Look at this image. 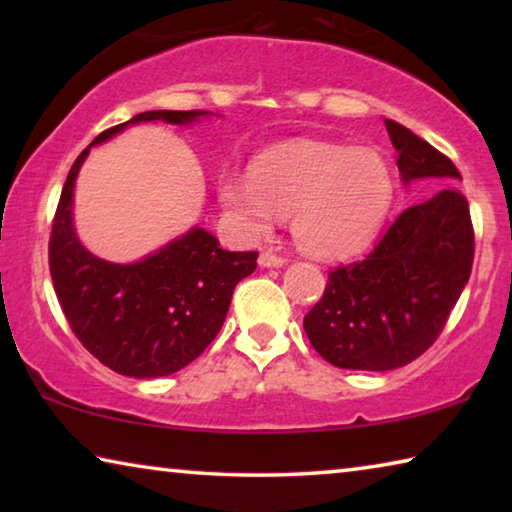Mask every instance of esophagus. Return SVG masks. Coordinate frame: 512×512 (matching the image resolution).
I'll return each instance as SVG.
<instances>
[{
    "label": "esophagus",
    "instance_id": "obj_1",
    "mask_svg": "<svg viewBox=\"0 0 512 512\" xmlns=\"http://www.w3.org/2000/svg\"><path fill=\"white\" fill-rule=\"evenodd\" d=\"M257 262H259V266H262V268H280L284 264V257L271 253V250H264V253L259 255Z\"/></svg>",
    "mask_w": 512,
    "mask_h": 512
}]
</instances>
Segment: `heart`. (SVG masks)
<instances>
[{
    "mask_svg": "<svg viewBox=\"0 0 512 512\" xmlns=\"http://www.w3.org/2000/svg\"><path fill=\"white\" fill-rule=\"evenodd\" d=\"M395 192L379 153L352 146L296 142L264 153L250 178L228 173L219 196L248 235L291 216L293 237L307 253L350 257L366 248L384 223Z\"/></svg>",
    "mask_w": 512,
    "mask_h": 512,
    "instance_id": "heart-1",
    "label": "heart"
}]
</instances>
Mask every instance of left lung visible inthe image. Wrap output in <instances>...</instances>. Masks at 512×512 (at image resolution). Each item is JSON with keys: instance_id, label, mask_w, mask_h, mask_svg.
<instances>
[{"instance_id": "8db88e82", "label": "left lung", "mask_w": 512, "mask_h": 512, "mask_svg": "<svg viewBox=\"0 0 512 512\" xmlns=\"http://www.w3.org/2000/svg\"><path fill=\"white\" fill-rule=\"evenodd\" d=\"M404 185L440 187L406 207L359 262L339 266L309 314L305 332L325 361L345 370H395L418 359L443 332L472 273L470 205L454 187V162L409 128L386 119Z\"/></svg>"}]
</instances>
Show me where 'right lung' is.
<instances>
[{"label": "right lung", "mask_w": 512, "mask_h": 512, "mask_svg": "<svg viewBox=\"0 0 512 512\" xmlns=\"http://www.w3.org/2000/svg\"><path fill=\"white\" fill-rule=\"evenodd\" d=\"M207 110H149L103 131L67 173L49 239V271L69 327L103 366L155 379L192 363L214 341L232 291L257 268V253H230L194 225L133 264L92 255L74 228V185L94 144L142 121L187 126Z\"/></svg>", "instance_id": "obj_1"}]
</instances>
